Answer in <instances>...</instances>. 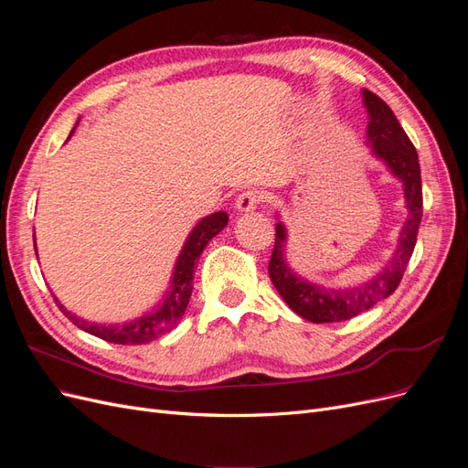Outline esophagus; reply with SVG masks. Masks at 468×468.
Instances as JSON below:
<instances>
[{"label":"esophagus","instance_id":"obj_1","mask_svg":"<svg viewBox=\"0 0 468 468\" xmlns=\"http://www.w3.org/2000/svg\"><path fill=\"white\" fill-rule=\"evenodd\" d=\"M261 201H263V195H261L260 191L248 189V191L238 195L236 208H238L239 212H250V210H253V208H258V205H260Z\"/></svg>","mask_w":468,"mask_h":468}]
</instances>
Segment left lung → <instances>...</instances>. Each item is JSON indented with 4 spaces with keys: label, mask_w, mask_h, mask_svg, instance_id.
Here are the masks:
<instances>
[{
    "label": "left lung",
    "mask_w": 468,
    "mask_h": 468,
    "mask_svg": "<svg viewBox=\"0 0 468 468\" xmlns=\"http://www.w3.org/2000/svg\"><path fill=\"white\" fill-rule=\"evenodd\" d=\"M363 103L367 112H369L367 146H371L375 158L385 164L396 179L402 181L408 218L402 226L399 246H396L390 261L375 277L359 282V285L335 289L318 285V282L308 281L292 271L285 253V224L281 220L277 222L275 246L271 260H269V277H271L277 292L292 313L314 324L349 320L390 296L400 285L408 261L412 258L421 222V174L418 152L412 140L404 133L392 109L378 95L363 90Z\"/></svg>",
    "instance_id": "8db88e82"
}]
</instances>
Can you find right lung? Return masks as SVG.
<instances>
[{
	"mask_svg": "<svg viewBox=\"0 0 468 468\" xmlns=\"http://www.w3.org/2000/svg\"><path fill=\"white\" fill-rule=\"evenodd\" d=\"M72 134L74 131L69 133V136ZM226 224H229V215H226L224 210H218L215 215H208L197 222L189 238L186 239V244H183L181 253L177 256L172 282H169V289L162 296V301L136 320L124 322V324H95V322L81 320L76 314L69 313V310H66L58 303V299H56V303H58L66 318L69 322H74L80 330L88 332L95 337H101L105 342L119 344V346H140V344L152 342V339H158L160 335L172 332L183 318V314H186V308L189 304L191 291H193L195 261L201 258L207 244L224 229ZM35 251H37V244H35Z\"/></svg>",
	"mask_w": 468,
	"mask_h": 468,
	"instance_id": "right-lung-1",
	"label": "right lung"
}]
</instances>
